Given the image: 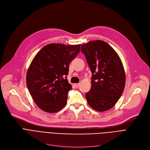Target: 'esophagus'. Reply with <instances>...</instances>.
<instances>
[{
  "mask_svg": "<svg viewBox=\"0 0 150 150\" xmlns=\"http://www.w3.org/2000/svg\"><path fill=\"white\" fill-rule=\"evenodd\" d=\"M79 86H80L79 83H75V86L76 88H78V87H79Z\"/></svg>",
  "mask_w": 150,
  "mask_h": 150,
  "instance_id": "34e87169",
  "label": "esophagus"
}]
</instances>
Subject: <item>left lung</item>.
Returning <instances> with one entry per match:
<instances>
[{"mask_svg":"<svg viewBox=\"0 0 150 150\" xmlns=\"http://www.w3.org/2000/svg\"><path fill=\"white\" fill-rule=\"evenodd\" d=\"M81 52L92 72L91 88L86 93L88 103L97 111H108L114 106L125 88L122 62L112 47L103 41L84 44Z\"/></svg>","mask_w":150,"mask_h":150,"instance_id":"1","label":"left lung"}]
</instances>
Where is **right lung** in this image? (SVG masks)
<instances>
[{
	"instance_id": "obj_1",
	"label": "right lung",
	"mask_w": 150,
	"mask_h": 150,
	"mask_svg": "<svg viewBox=\"0 0 150 150\" xmlns=\"http://www.w3.org/2000/svg\"><path fill=\"white\" fill-rule=\"evenodd\" d=\"M80 44H50L38 52L27 70L26 82L35 103L44 111L57 112L65 106L68 92L69 63L80 50Z\"/></svg>"
}]
</instances>
